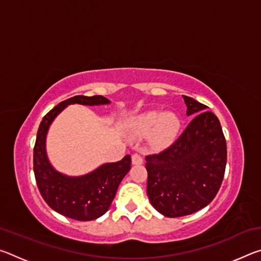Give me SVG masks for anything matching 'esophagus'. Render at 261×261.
I'll return each mask as SVG.
<instances>
[{
  "label": "esophagus",
  "instance_id": "34e87169",
  "mask_svg": "<svg viewBox=\"0 0 261 261\" xmlns=\"http://www.w3.org/2000/svg\"><path fill=\"white\" fill-rule=\"evenodd\" d=\"M131 160H132V165H141V163L144 162V159L141 155H139V154H132L131 156Z\"/></svg>",
  "mask_w": 261,
  "mask_h": 261
}]
</instances>
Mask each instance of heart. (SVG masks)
<instances>
[{
  "instance_id": "1",
  "label": "heart",
  "mask_w": 261,
  "mask_h": 261,
  "mask_svg": "<svg viewBox=\"0 0 261 261\" xmlns=\"http://www.w3.org/2000/svg\"><path fill=\"white\" fill-rule=\"evenodd\" d=\"M179 116L174 112L149 110L130 122L129 131L135 138L149 136V143L156 148H166L174 143L179 134Z\"/></svg>"
}]
</instances>
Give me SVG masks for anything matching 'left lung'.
<instances>
[{
  "label": "left lung",
  "mask_w": 261,
  "mask_h": 261,
  "mask_svg": "<svg viewBox=\"0 0 261 261\" xmlns=\"http://www.w3.org/2000/svg\"><path fill=\"white\" fill-rule=\"evenodd\" d=\"M183 99L193 120L170 147L146 156L147 196L154 208L168 218L192 214L208 205L221 187L227 163L219 118L197 100Z\"/></svg>",
  "instance_id": "obj_1"
}]
</instances>
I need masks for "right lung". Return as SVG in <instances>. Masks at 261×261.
Segmentation results:
<instances>
[{"mask_svg":"<svg viewBox=\"0 0 261 261\" xmlns=\"http://www.w3.org/2000/svg\"><path fill=\"white\" fill-rule=\"evenodd\" d=\"M103 106L110 101L102 95H76L62 101L42 118L33 151V170L39 191L50 208L78 221H91L109 210L118 185L129 173L131 156L103 163L91 173L69 176L56 170L47 155L46 140L51 123L70 105Z\"/></svg>","mask_w":261,"mask_h":261,"instance_id":"add662e5","label":"right lung"}]
</instances>
